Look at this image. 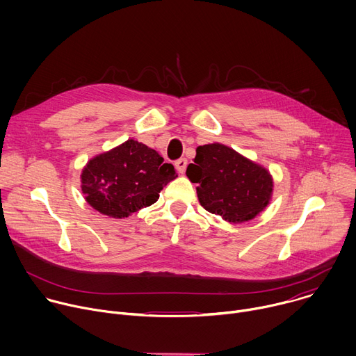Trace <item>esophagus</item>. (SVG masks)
<instances>
[{
	"instance_id": "1",
	"label": "esophagus",
	"mask_w": 356,
	"mask_h": 356,
	"mask_svg": "<svg viewBox=\"0 0 356 356\" xmlns=\"http://www.w3.org/2000/svg\"><path fill=\"white\" fill-rule=\"evenodd\" d=\"M176 168H177L181 173H184V172H186V168H187V159H186V158H181V159L176 161Z\"/></svg>"
}]
</instances>
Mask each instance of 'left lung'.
I'll return each mask as SVG.
<instances>
[{
    "mask_svg": "<svg viewBox=\"0 0 356 356\" xmlns=\"http://www.w3.org/2000/svg\"><path fill=\"white\" fill-rule=\"evenodd\" d=\"M186 175L191 183H197L200 204L234 224L259 216L273 193L268 169L218 142L198 146Z\"/></svg>",
    "mask_w": 356,
    "mask_h": 356,
    "instance_id": "1",
    "label": "left lung"
}]
</instances>
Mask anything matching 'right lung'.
<instances>
[{
    "mask_svg": "<svg viewBox=\"0 0 356 356\" xmlns=\"http://www.w3.org/2000/svg\"><path fill=\"white\" fill-rule=\"evenodd\" d=\"M177 177L155 149L135 139L91 158L81 172V191L98 213L125 218L158 201L161 190Z\"/></svg>",
    "mask_w": 356,
    "mask_h": 356,
    "instance_id": "1",
    "label": "right lung"
}]
</instances>
